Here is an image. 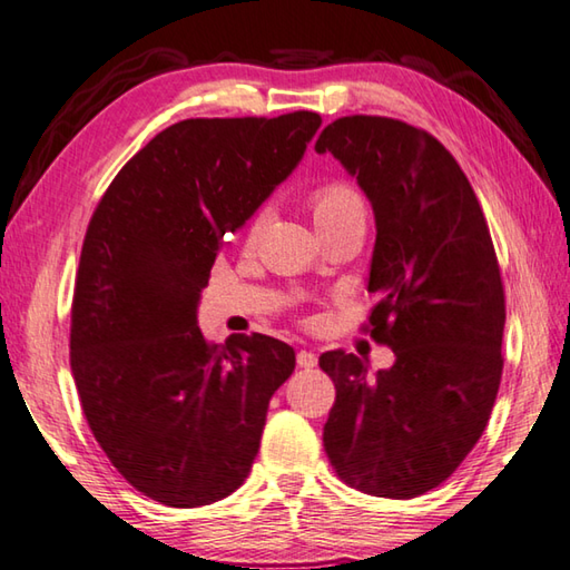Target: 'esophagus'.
<instances>
[{"label":"esophagus","mask_w":570,"mask_h":570,"mask_svg":"<svg viewBox=\"0 0 570 570\" xmlns=\"http://www.w3.org/2000/svg\"><path fill=\"white\" fill-rule=\"evenodd\" d=\"M315 364H317L315 352H309V350H299V352H297V367H303V370H313Z\"/></svg>","instance_id":"34e87169"}]
</instances>
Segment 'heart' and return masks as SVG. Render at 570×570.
Returning <instances> with one entry per match:
<instances>
[{
    "mask_svg": "<svg viewBox=\"0 0 570 570\" xmlns=\"http://www.w3.org/2000/svg\"><path fill=\"white\" fill-rule=\"evenodd\" d=\"M309 200H313V213L320 230H325L330 225L352 216H367V203H364L362 193L352 184H347V180H340V178L320 184L313 190V198ZM265 220H267V206L257 208L253 213V218L248 223V238H255V235L263 230Z\"/></svg>",
    "mask_w": 570,
    "mask_h": 570,
    "instance_id": "1",
    "label": "heart"
}]
</instances>
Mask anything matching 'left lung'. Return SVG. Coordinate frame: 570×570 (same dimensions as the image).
Instances as JSON below:
<instances>
[{
	"mask_svg": "<svg viewBox=\"0 0 570 570\" xmlns=\"http://www.w3.org/2000/svg\"><path fill=\"white\" fill-rule=\"evenodd\" d=\"M315 151L335 156L372 200L377 303L362 332L396 357L367 377L357 354H322L337 390L322 442L347 487L422 497L474 449L501 384L507 295L484 210L456 158L400 118L342 116Z\"/></svg>",
	"mask_w": 570,
	"mask_h": 570,
	"instance_id": "1",
	"label": "left lung"
}]
</instances>
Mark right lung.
I'll return each mask as SVG.
<instances>
[{
	"label": "right lung",
	"mask_w": 570,
	"mask_h": 570,
	"mask_svg": "<svg viewBox=\"0 0 570 570\" xmlns=\"http://www.w3.org/2000/svg\"><path fill=\"white\" fill-rule=\"evenodd\" d=\"M322 118H186L118 170L83 235L71 372L96 442L128 484L176 509L238 489L295 352L267 335L225 347L196 325L228 235L293 174Z\"/></svg>",
	"instance_id": "right-lung-1"
}]
</instances>
